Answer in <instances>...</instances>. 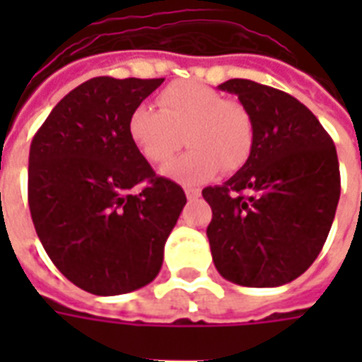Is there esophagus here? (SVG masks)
Instances as JSON below:
<instances>
[{
    "instance_id": "obj_1",
    "label": "esophagus",
    "mask_w": 362,
    "mask_h": 362,
    "mask_svg": "<svg viewBox=\"0 0 362 362\" xmlns=\"http://www.w3.org/2000/svg\"><path fill=\"white\" fill-rule=\"evenodd\" d=\"M184 192H186V197H188V199H197L199 194H202L197 188H189V186L188 188H184Z\"/></svg>"
}]
</instances>
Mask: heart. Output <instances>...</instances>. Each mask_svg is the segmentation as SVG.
Returning a JSON list of instances; mask_svg holds the SVG:
<instances>
[{
  "label": "heart",
  "instance_id": "heart-1",
  "mask_svg": "<svg viewBox=\"0 0 362 362\" xmlns=\"http://www.w3.org/2000/svg\"><path fill=\"white\" fill-rule=\"evenodd\" d=\"M158 110L135 106L127 118V135L151 165L168 163L184 141L188 153L173 160L165 174L184 184H199L223 170H236L248 160L254 126L248 110L211 87L194 81L168 85L157 96Z\"/></svg>",
  "mask_w": 362,
  "mask_h": 362
}]
</instances>
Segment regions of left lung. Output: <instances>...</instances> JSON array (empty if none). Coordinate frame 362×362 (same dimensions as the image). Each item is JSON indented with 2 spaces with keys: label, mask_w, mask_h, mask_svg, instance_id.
I'll list each match as a JSON object with an SVG mask.
<instances>
[{
  "label": "left lung",
  "mask_w": 362,
  "mask_h": 362,
  "mask_svg": "<svg viewBox=\"0 0 362 362\" xmlns=\"http://www.w3.org/2000/svg\"><path fill=\"white\" fill-rule=\"evenodd\" d=\"M219 89L248 110L254 145L233 178L202 192L213 264L236 285L279 287L312 266L332 228L341 192L335 145L295 96L250 79Z\"/></svg>",
  "instance_id": "8db88e82"
}]
</instances>
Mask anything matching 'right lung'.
I'll use <instances>...</instances> for the list:
<instances>
[{"instance_id":"obj_1","label":"right lung","mask_w":362,"mask_h":362,"mask_svg":"<svg viewBox=\"0 0 362 362\" xmlns=\"http://www.w3.org/2000/svg\"><path fill=\"white\" fill-rule=\"evenodd\" d=\"M165 79L95 77L75 87L30 143L28 207L54 266L100 296L145 287L186 205L176 182L157 176L127 135L135 106ZM145 181L139 194L131 188Z\"/></svg>"}]
</instances>
